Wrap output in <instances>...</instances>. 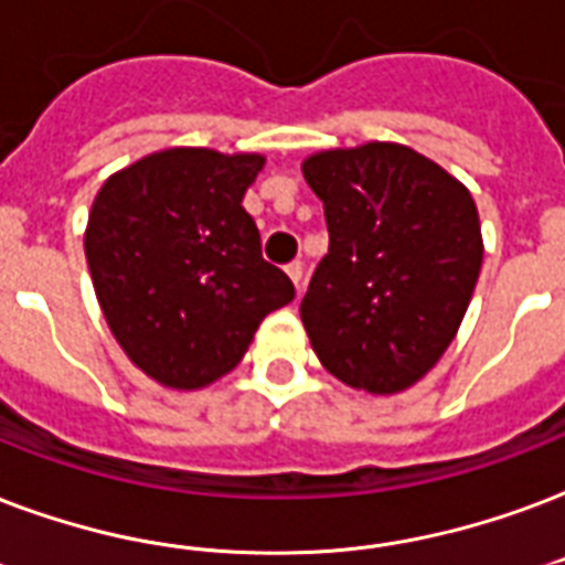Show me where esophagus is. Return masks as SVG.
<instances>
[{
    "label": "esophagus",
    "mask_w": 565,
    "mask_h": 565,
    "mask_svg": "<svg viewBox=\"0 0 565 565\" xmlns=\"http://www.w3.org/2000/svg\"><path fill=\"white\" fill-rule=\"evenodd\" d=\"M287 275H290L292 284H296V290L301 292V281H305V264H301V260H292V264H287Z\"/></svg>",
    "instance_id": "esophagus-1"
}]
</instances>
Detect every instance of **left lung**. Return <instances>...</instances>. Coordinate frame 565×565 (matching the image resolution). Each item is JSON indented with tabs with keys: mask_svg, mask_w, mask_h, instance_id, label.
<instances>
[{
	"mask_svg": "<svg viewBox=\"0 0 565 565\" xmlns=\"http://www.w3.org/2000/svg\"><path fill=\"white\" fill-rule=\"evenodd\" d=\"M301 170L328 222V255L301 299L310 345L343 384L398 393L463 322L483 260L478 207L407 146L319 152Z\"/></svg>",
	"mask_w": 565,
	"mask_h": 565,
	"instance_id": "left-lung-1",
	"label": "left lung"
}]
</instances>
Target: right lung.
<instances>
[{
	"mask_svg": "<svg viewBox=\"0 0 565 565\" xmlns=\"http://www.w3.org/2000/svg\"><path fill=\"white\" fill-rule=\"evenodd\" d=\"M260 154L167 149L105 181L84 237L93 287L131 361L199 390L243 361L296 287L260 255L243 207Z\"/></svg>",
	"mask_w": 565,
	"mask_h": 565,
	"instance_id": "add662e5",
	"label": "right lung"
}]
</instances>
